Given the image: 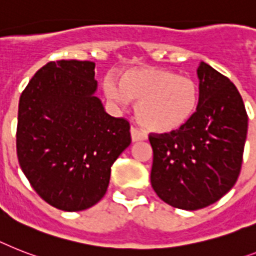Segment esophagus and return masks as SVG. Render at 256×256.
Returning <instances> with one entry per match:
<instances>
[{
    "label": "esophagus",
    "instance_id": "obj_1",
    "mask_svg": "<svg viewBox=\"0 0 256 256\" xmlns=\"http://www.w3.org/2000/svg\"><path fill=\"white\" fill-rule=\"evenodd\" d=\"M130 132H132V142H139V140H146L147 139V135L144 134L142 130H139L138 128H134V126H132V130H130Z\"/></svg>",
    "mask_w": 256,
    "mask_h": 256
}]
</instances>
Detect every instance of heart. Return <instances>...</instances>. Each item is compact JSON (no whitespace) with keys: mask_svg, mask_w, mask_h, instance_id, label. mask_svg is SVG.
Here are the masks:
<instances>
[{"mask_svg":"<svg viewBox=\"0 0 256 256\" xmlns=\"http://www.w3.org/2000/svg\"><path fill=\"white\" fill-rule=\"evenodd\" d=\"M104 92L112 102L126 106L136 102L138 121L150 132L171 134L188 124L200 102L193 78L164 68L140 67L126 70L121 84L112 76L104 81Z\"/></svg>","mask_w":256,"mask_h":256,"instance_id":"1","label":"heart"}]
</instances>
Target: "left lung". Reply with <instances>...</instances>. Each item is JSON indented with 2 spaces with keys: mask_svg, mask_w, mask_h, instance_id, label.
<instances>
[{
  "mask_svg": "<svg viewBox=\"0 0 256 256\" xmlns=\"http://www.w3.org/2000/svg\"><path fill=\"white\" fill-rule=\"evenodd\" d=\"M200 102L178 132L150 134L151 186L164 202L197 210L234 186L242 167L247 113L238 89L209 64L197 70Z\"/></svg>",
  "mask_w": 256,
  "mask_h": 256,
  "instance_id": "left-lung-1",
  "label": "left lung"
}]
</instances>
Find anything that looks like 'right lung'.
Instances as JSON below:
<instances>
[{"label":"right lung","instance_id":"add662e5","mask_svg":"<svg viewBox=\"0 0 256 256\" xmlns=\"http://www.w3.org/2000/svg\"><path fill=\"white\" fill-rule=\"evenodd\" d=\"M93 62H50L20 94L16 156L39 196L78 212L106 193L110 168L132 143L130 124L96 97Z\"/></svg>","mask_w":256,"mask_h":256}]
</instances>
